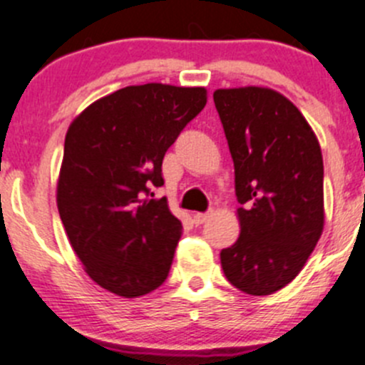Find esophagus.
<instances>
[{"label": "esophagus", "instance_id": "obj_1", "mask_svg": "<svg viewBox=\"0 0 365 365\" xmlns=\"http://www.w3.org/2000/svg\"><path fill=\"white\" fill-rule=\"evenodd\" d=\"M210 217H212V215H210V213H194V215H192V222L196 224V226H201V224H205L206 220L210 219Z\"/></svg>", "mask_w": 365, "mask_h": 365}]
</instances>
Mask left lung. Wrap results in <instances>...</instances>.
<instances>
[{"label": "left lung", "mask_w": 365, "mask_h": 365, "mask_svg": "<svg viewBox=\"0 0 365 365\" xmlns=\"http://www.w3.org/2000/svg\"><path fill=\"white\" fill-rule=\"evenodd\" d=\"M235 164L240 237L222 249L227 281L272 295L293 281L325 226L323 157L304 114L261 86L213 91Z\"/></svg>", "instance_id": "obj_1"}]
</instances>
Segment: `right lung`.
Segmentation results:
<instances>
[{
    "instance_id": "right-lung-1",
    "label": "right lung",
    "mask_w": 365,
    "mask_h": 365,
    "mask_svg": "<svg viewBox=\"0 0 365 365\" xmlns=\"http://www.w3.org/2000/svg\"><path fill=\"white\" fill-rule=\"evenodd\" d=\"M206 104L205 88L148 83L88 106L70 123L56 203L73 252L101 288L135 298L171 268L182 222L168 200L162 159Z\"/></svg>"
}]
</instances>
